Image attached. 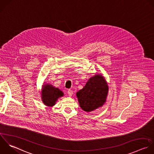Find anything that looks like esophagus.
I'll return each instance as SVG.
<instances>
[{"mask_svg": "<svg viewBox=\"0 0 154 154\" xmlns=\"http://www.w3.org/2000/svg\"><path fill=\"white\" fill-rule=\"evenodd\" d=\"M67 93H68V95L69 96V97H71L73 94V91L71 89H69L68 91H67Z\"/></svg>", "mask_w": 154, "mask_h": 154, "instance_id": "esophagus-1", "label": "esophagus"}]
</instances>
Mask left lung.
I'll return each mask as SVG.
<instances>
[{"instance_id": "obj_1", "label": "left lung", "mask_w": 154, "mask_h": 154, "mask_svg": "<svg viewBox=\"0 0 154 154\" xmlns=\"http://www.w3.org/2000/svg\"><path fill=\"white\" fill-rule=\"evenodd\" d=\"M109 87L104 77L96 74L91 77L84 88L76 94L80 107L85 112H92L106 101Z\"/></svg>"}]
</instances>
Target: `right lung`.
Segmentation results:
<instances>
[{
  "label": "right lung",
  "mask_w": 154,
  "mask_h": 154,
  "mask_svg": "<svg viewBox=\"0 0 154 154\" xmlns=\"http://www.w3.org/2000/svg\"><path fill=\"white\" fill-rule=\"evenodd\" d=\"M63 96V93L58 88L51 85L45 84L41 91V98L43 103L48 107H52L58 98Z\"/></svg>",
  "instance_id": "obj_1"
}]
</instances>
